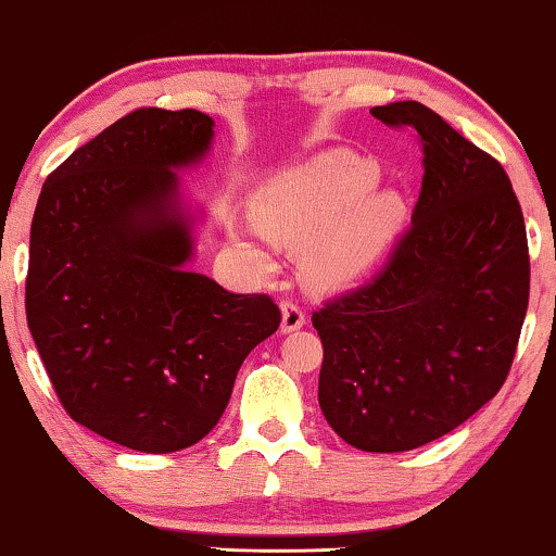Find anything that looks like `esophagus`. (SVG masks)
<instances>
[{
	"label": "esophagus",
	"mask_w": 556,
	"mask_h": 556,
	"mask_svg": "<svg viewBox=\"0 0 556 556\" xmlns=\"http://www.w3.org/2000/svg\"><path fill=\"white\" fill-rule=\"evenodd\" d=\"M280 311H283V321H280V331L283 333L299 331L306 324V314H303V308L295 301H283Z\"/></svg>",
	"instance_id": "esophagus-1"
}]
</instances>
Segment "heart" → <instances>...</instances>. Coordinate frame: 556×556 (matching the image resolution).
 I'll return each instance as SVG.
<instances>
[{
    "label": "heart",
    "instance_id": "obj_1",
    "mask_svg": "<svg viewBox=\"0 0 556 556\" xmlns=\"http://www.w3.org/2000/svg\"><path fill=\"white\" fill-rule=\"evenodd\" d=\"M379 166L352 151H331L273 177L253 200V217L270 238L308 242L306 278L339 288L362 278L397 238L407 204L397 189H375Z\"/></svg>",
    "mask_w": 556,
    "mask_h": 556
}]
</instances>
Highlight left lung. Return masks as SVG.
Instances as JSON below:
<instances>
[{
    "label": "left lung",
    "mask_w": 556,
    "mask_h": 556,
    "mask_svg": "<svg viewBox=\"0 0 556 556\" xmlns=\"http://www.w3.org/2000/svg\"><path fill=\"white\" fill-rule=\"evenodd\" d=\"M371 116L420 136L413 223L369 283L311 321L326 422L359 451L402 453L447 435L506 382L529 306V245L496 159L417 101Z\"/></svg>",
    "instance_id": "8db88e82"
}]
</instances>
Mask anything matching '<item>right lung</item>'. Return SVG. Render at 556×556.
Returning <instances> with one entry per match:
<instances>
[{"mask_svg": "<svg viewBox=\"0 0 556 556\" xmlns=\"http://www.w3.org/2000/svg\"><path fill=\"white\" fill-rule=\"evenodd\" d=\"M212 126L194 109L128 113L45 179L35 207L29 333L65 413L131 451L200 443L280 326L270 295L185 268L194 219L177 169L202 162Z\"/></svg>", "mask_w": 556, "mask_h": 556, "instance_id": "right-lung-1", "label": "right lung"}]
</instances>
